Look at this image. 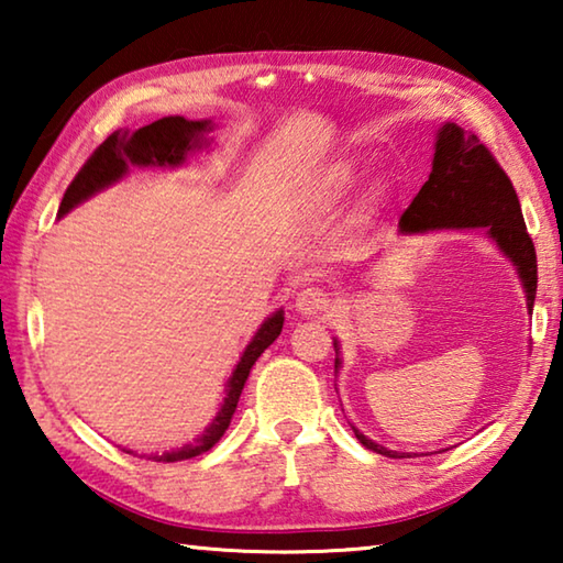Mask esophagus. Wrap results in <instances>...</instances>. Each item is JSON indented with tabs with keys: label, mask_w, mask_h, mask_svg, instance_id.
I'll use <instances>...</instances> for the list:
<instances>
[{
	"label": "esophagus",
	"mask_w": 563,
	"mask_h": 563,
	"mask_svg": "<svg viewBox=\"0 0 563 563\" xmlns=\"http://www.w3.org/2000/svg\"><path fill=\"white\" fill-rule=\"evenodd\" d=\"M295 308H298L302 316H322L330 308V295L322 288H305L295 298Z\"/></svg>",
	"instance_id": "obj_1"
}]
</instances>
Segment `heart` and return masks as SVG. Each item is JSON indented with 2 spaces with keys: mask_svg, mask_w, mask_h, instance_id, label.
Listing matches in <instances>:
<instances>
[{
  "mask_svg": "<svg viewBox=\"0 0 563 563\" xmlns=\"http://www.w3.org/2000/svg\"><path fill=\"white\" fill-rule=\"evenodd\" d=\"M360 178V170L355 164H350V161H340V164L330 166L325 174L320 176V198L325 203H338L340 198H345L352 186L357 184Z\"/></svg>",
  "mask_w": 563,
  "mask_h": 563,
  "instance_id": "obj_1",
  "label": "heart"
}]
</instances>
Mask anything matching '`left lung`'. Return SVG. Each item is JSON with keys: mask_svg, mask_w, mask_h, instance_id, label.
<instances>
[{"mask_svg": "<svg viewBox=\"0 0 563 563\" xmlns=\"http://www.w3.org/2000/svg\"><path fill=\"white\" fill-rule=\"evenodd\" d=\"M402 233H424L432 228H487L504 253L509 255L527 288V305L537 298V251L523 223L517 190L507 170L476 133H464L446 123L437 139L432 174L399 218ZM340 357H335V369ZM357 440L377 454L405 460V452L385 450L355 430Z\"/></svg>", "mask_w": 563, "mask_h": 563, "instance_id": "left-lung-1", "label": "left lung"}]
</instances>
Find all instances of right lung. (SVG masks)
I'll list each match as a JSON object with an SVG mask.
<instances>
[{
    "mask_svg": "<svg viewBox=\"0 0 563 563\" xmlns=\"http://www.w3.org/2000/svg\"><path fill=\"white\" fill-rule=\"evenodd\" d=\"M206 129H208V121H186L180 117H166L148 123L144 129H139L133 136H126V133L121 131L111 133V136L103 141V144L93 151L87 161H84L79 174L74 176L69 188H66L59 206V216H64L69 208L84 201V198L97 194L99 188L109 186L111 180L121 178L126 174L129 164H136V166L184 164L188 151L198 146V133ZM280 330H283V312H275V316L258 330V335L253 338L251 345L245 347L243 357L238 362L235 373L231 377V383H228V395L221 412H218V417L213 419L211 427H208L206 434L198 437L194 444H186L184 450L156 454L154 462L190 460V456L208 452L218 440H221L223 432L228 430V424H231V417L238 407V399H241L245 379L251 375V367L255 365V360L263 355V350L273 345V340L280 335Z\"/></svg>",
    "mask_w": 563,
    "mask_h": 563,
    "instance_id": "right-lung-1",
    "label": "right lung"
}]
</instances>
